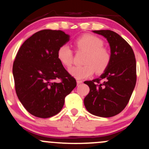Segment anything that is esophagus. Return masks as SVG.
<instances>
[{"mask_svg": "<svg viewBox=\"0 0 149 149\" xmlns=\"http://www.w3.org/2000/svg\"><path fill=\"white\" fill-rule=\"evenodd\" d=\"M76 82H77V85H80V84H81L82 83H83V81L79 80V79H78V80L76 81Z\"/></svg>", "mask_w": 149, "mask_h": 149, "instance_id": "34e87169", "label": "esophagus"}]
</instances>
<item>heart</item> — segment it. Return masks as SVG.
Segmentation results:
<instances>
[{
  "mask_svg": "<svg viewBox=\"0 0 149 149\" xmlns=\"http://www.w3.org/2000/svg\"><path fill=\"white\" fill-rule=\"evenodd\" d=\"M78 51L86 52L82 66H73L68 69L70 75L78 79L90 77L94 71L101 73L104 71L111 61L109 49L103 47L101 39L89 34L79 37L75 41ZM57 57L61 64L69 67L73 61V52L68 45L64 44L58 48Z\"/></svg>",
  "mask_w": 149,
  "mask_h": 149,
  "instance_id": "obj_1",
  "label": "heart"
}]
</instances>
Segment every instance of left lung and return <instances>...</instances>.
I'll use <instances>...</instances> for the list:
<instances>
[{
	"label": "left lung",
	"mask_w": 149,
	"mask_h": 149,
	"mask_svg": "<svg viewBox=\"0 0 149 149\" xmlns=\"http://www.w3.org/2000/svg\"><path fill=\"white\" fill-rule=\"evenodd\" d=\"M107 39L110 47L111 61L98 79L86 81L89 93L84 98L88 112L110 118L122 112L128 103L136 83V61L130 45L111 30L93 31Z\"/></svg>",
	"instance_id": "1"
}]
</instances>
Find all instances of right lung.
<instances>
[{
  "label": "right lung",
  "mask_w": 149,
  "mask_h": 149,
  "mask_svg": "<svg viewBox=\"0 0 149 149\" xmlns=\"http://www.w3.org/2000/svg\"><path fill=\"white\" fill-rule=\"evenodd\" d=\"M70 40L61 30L44 29L21 46L13 65L15 88L19 101L34 116L47 118L59 113L65 97L76 81L57 57L58 48ZM57 79L61 81L57 82Z\"/></svg>",
  "instance_id": "obj_1"
}]
</instances>
